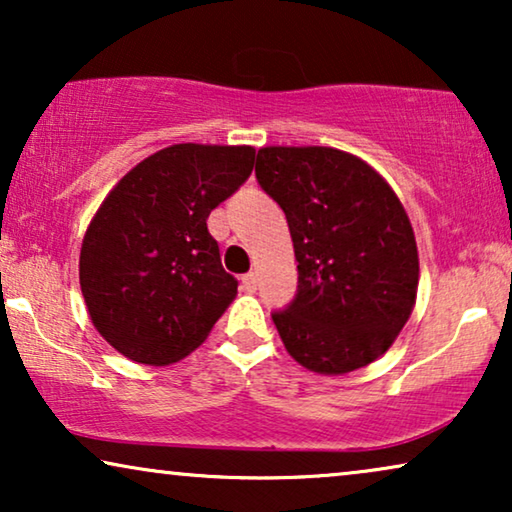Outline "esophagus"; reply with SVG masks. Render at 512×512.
Wrapping results in <instances>:
<instances>
[{
    "label": "esophagus",
    "instance_id": "1",
    "mask_svg": "<svg viewBox=\"0 0 512 512\" xmlns=\"http://www.w3.org/2000/svg\"><path fill=\"white\" fill-rule=\"evenodd\" d=\"M242 289L247 293L256 291V275H254V272H249V275L242 277Z\"/></svg>",
    "mask_w": 512,
    "mask_h": 512
}]
</instances>
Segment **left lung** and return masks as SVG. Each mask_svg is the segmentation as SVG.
<instances>
[{"mask_svg":"<svg viewBox=\"0 0 512 512\" xmlns=\"http://www.w3.org/2000/svg\"><path fill=\"white\" fill-rule=\"evenodd\" d=\"M256 179L284 209L298 293L272 314L286 352L345 375L387 352L417 300L415 230L380 172L333 146H263Z\"/></svg>","mask_w":512,"mask_h":512,"instance_id":"8db88e82","label":"left lung"}]
</instances>
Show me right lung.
I'll use <instances>...</instances> for the list:
<instances>
[{"label":"right lung","instance_id":"add662e5","mask_svg":"<svg viewBox=\"0 0 512 512\" xmlns=\"http://www.w3.org/2000/svg\"><path fill=\"white\" fill-rule=\"evenodd\" d=\"M254 146L172 144L137 163L88 223L79 282L90 321L146 366L184 359L237 296L207 230L254 170Z\"/></svg>","mask_w":512,"mask_h":512}]
</instances>
